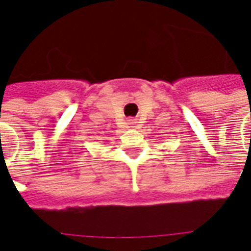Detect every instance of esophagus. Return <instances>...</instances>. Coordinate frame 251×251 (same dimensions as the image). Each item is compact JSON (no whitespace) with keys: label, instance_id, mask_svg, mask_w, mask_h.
I'll use <instances>...</instances> for the list:
<instances>
[{"label":"esophagus","instance_id":"34e87169","mask_svg":"<svg viewBox=\"0 0 251 251\" xmlns=\"http://www.w3.org/2000/svg\"><path fill=\"white\" fill-rule=\"evenodd\" d=\"M129 124H131L132 128H136V126H137V122H136L135 119H129Z\"/></svg>","mask_w":251,"mask_h":251}]
</instances>
